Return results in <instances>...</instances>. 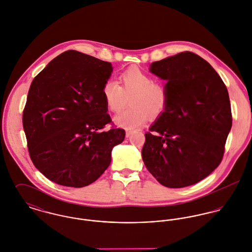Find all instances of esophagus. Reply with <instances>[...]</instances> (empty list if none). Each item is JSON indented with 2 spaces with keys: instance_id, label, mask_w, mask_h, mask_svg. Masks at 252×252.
Masks as SVG:
<instances>
[{
  "instance_id": "1",
  "label": "esophagus",
  "mask_w": 252,
  "mask_h": 252,
  "mask_svg": "<svg viewBox=\"0 0 252 252\" xmlns=\"http://www.w3.org/2000/svg\"><path fill=\"white\" fill-rule=\"evenodd\" d=\"M132 132H133L132 130H129V129H127V130H126V137H129V136L132 134Z\"/></svg>"
}]
</instances>
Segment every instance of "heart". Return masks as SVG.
<instances>
[{"label": "heart", "instance_id": "1", "mask_svg": "<svg viewBox=\"0 0 252 252\" xmlns=\"http://www.w3.org/2000/svg\"><path fill=\"white\" fill-rule=\"evenodd\" d=\"M121 85L108 79L102 86V96L110 111L120 112L130 98L131 107L114 118L117 126L126 129L137 128L151 115L162 114L167 106L165 86L156 82L154 76L138 66H130L120 75Z\"/></svg>", "mask_w": 252, "mask_h": 252}]
</instances>
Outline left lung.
Segmentation results:
<instances>
[{
  "label": "left lung",
  "mask_w": 252,
  "mask_h": 252,
  "mask_svg": "<svg viewBox=\"0 0 252 252\" xmlns=\"http://www.w3.org/2000/svg\"><path fill=\"white\" fill-rule=\"evenodd\" d=\"M150 71L167 81L168 102L145 133L144 164L164 187L194 185L222 160L232 126L227 88L206 60L189 51L154 62Z\"/></svg>",
  "instance_id": "obj_1"
}]
</instances>
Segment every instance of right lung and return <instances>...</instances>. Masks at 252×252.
Segmentation results:
<instances>
[{
  "mask_svg": "<svg viewBox=\"0 0 252 252\" xmlns=\"http://www.w3.org/2000/svg\"><path fill=\"white\" fill-rule=\"evenodd\" d=\"M111 63L68 50L32 80L23 111V128L33 165L58 185L83 188L111 162L114 146L126 136L112 127L102 86Z\"/></svg>",
  "mask_w": 252,
  "mask_h": 252,
  "instance_id": "obj_1",
  "label": "right lung"
}]
</instances>
